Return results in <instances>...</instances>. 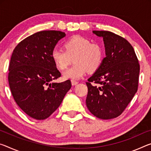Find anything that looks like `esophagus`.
Instances as JSON below:
<instances>
[{
  "label": "esophagus",
  "mask_w": 151,
  "mask_h": 151,
  "mask_svg": "<svg viewBox=\"0 0 151 151\" xmlns=\"http://www.w3.org/2000/svg\"><path fill=\"white\" fill-rule=\"evenodd\" d=\"M71 83H72V85H76L78 84V82L75 80H71Z\"/></svg>",
  "instance_id": "obj_1"
}]
</instances>
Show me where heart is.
I'll return each mask as SVG.
<instances>
[{
  "label": "heart",
  "instance_id": "obj_1",
  "mask_svg": "<svg viewBox=\"0 0 151 151\" xmlns=\"http://www.w3.org/2000/svg\"><path fill=\"white\" fill-rule=\"evenodd\" d=\"M65 51L54 47L51 57L57 68L64 70L69 64L75 62V64L64 72V78L77 80L88 73L96 72L101 66L104 58V51L101 45L92 44L89 40L84 37L75 36L64 43Z\"/></svg>",
  "mask_w": 151,
  "mask_h": 151
}]
</instances>
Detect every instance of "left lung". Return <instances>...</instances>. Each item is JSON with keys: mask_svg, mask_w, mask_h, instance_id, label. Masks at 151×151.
I'll list each match as a JSON object with an SVG mask.
<instances>
[{"mask_svg": "<svg viewBox=\"0 0 151 151\" xmlns=\"http://www.w3.org/2000/svg\"><path fill=\"white\" fill-rule=\"evenodd\" d=\"M93 33L103 37L106 57L86 83V105L98 118H115L122 114L137 91L140 65L133 47L124 37L108 31Z\"/></svg>", "mask_w": 151, "mask_h": 151, "instance_id": "obj_1", "label": "left lung"}]
</instances>
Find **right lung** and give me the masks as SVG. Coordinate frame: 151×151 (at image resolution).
I'll list each match as a JSON object with an SVG mask.
<instances>
[{"instance_id":"right-lung-1","label":"right lung","mask_w":151,"mask_h":151,"mask_svg":"<svg viewBox=\"0 0 151 151\" xmlns=\"http://www.w3.org/2000/svg\"><path fill=\"white\" fill-rule=\"evenodd\" d=\"M60 31H42L22 40L14 49L9 67V83L19 107L31 118H48L61 104L71 82L51 83L61 76L51 57Z\"/></svg>"}]
</instances>
